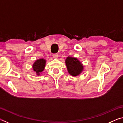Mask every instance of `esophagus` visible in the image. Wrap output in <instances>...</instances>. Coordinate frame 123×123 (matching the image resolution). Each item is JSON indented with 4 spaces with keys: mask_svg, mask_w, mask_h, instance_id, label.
Masks as SVG:
<instances>
[{
    "mask_svg": "<svg viewBox=\"0 0 123 123\" xmlns=\"http://www.w3.org/2000/svg\"><path fill=\"white\" fill-rule=\"evenodd\" d=\"M58 54H54L53 55V56L54 59H57L58 58Z\"/></svg>",
    "mask_w": 123,
    "mask_h": 123,
    "instance_id": "1",
    "label": "esophagus"
}]
</instances>
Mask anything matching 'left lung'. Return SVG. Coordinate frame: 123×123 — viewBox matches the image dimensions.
Here are the masks:
<instances>
[{
    "mask_svg": "<svg viewBox=\"0 0 123 123\" xmlns=\"http://www.w3.org/2000/svg\"><path fill=\"white\" fill-rule=\"evenodd\" d=\"M65 63L68 73L73 76L79 75L84 70V66L76 58L68 57Z\"/></svg>",
    "mask_w": 123,
    "mask_h": 123,
    "instance_id": "8db88e82",
    "label": "left lung"
}]
</instances>
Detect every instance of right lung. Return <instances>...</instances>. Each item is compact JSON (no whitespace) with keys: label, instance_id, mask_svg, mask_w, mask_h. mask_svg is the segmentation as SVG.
Segmentation results:
<instances>
[{"label":"right lung","instance_id":"add662e5","mask_svg":"<svg viewBox=\"0 0 123 123\" xmlns=\"http://www.w3.org/2000/svg\"><path fill=\"white\" fill-rule=\"evenodd\" d=\"M46 60L44 59L37 60L32 65V68L34 71L36 72L37 75L39 76L44 69Z\"/></svg>","mask_w":123,"mask_h":123}]
</instances>
